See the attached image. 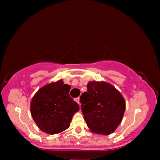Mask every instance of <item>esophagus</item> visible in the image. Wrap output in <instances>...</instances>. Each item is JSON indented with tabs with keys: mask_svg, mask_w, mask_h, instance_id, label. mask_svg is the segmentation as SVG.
Listing matches in <instances>:
<instances>
[{
	"mask_svg": "<svg viewBox=\"0 0 160 160\" xmlns=\"http://www.w3.org/2000/svg\"><path fill=\"white\" fill-rule=\"evenodd\" d=\"M75 102H76L78 104H80V98H79V97H78V98H75Z\"/></svg>",
	"mask_w": 160,
	"mask_h": 160,
	"instance_id": "esophagus-1",
	"label": "esophagus"
}]
</instances>
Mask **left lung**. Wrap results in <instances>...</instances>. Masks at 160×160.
Segmentation results:
<instances>
[{
    "label": "left lung",
    "instance_id": "obj_1",
    "mask_svg": "<svg viewBox=\"0 0 160 160\" xmlns=\"http://www.w3.org/2000/svg\"><path fill=\"white\" fill-rule=\"evenodd\" d=\"M80 97L84 119L96 134L109 135L120 125L126 109L122 94L104 81H90Z\"/></svg>",
    "mask_w": 160,
    "mask_h": 160
}]
</instances>
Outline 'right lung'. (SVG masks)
Returning a JSON list of instances; mask_svg holds the SVG:
<instances>
[{
	"mask_svg": "<svg viewBox=\"0 0 160 160\" xmlns=\"http://www.w3.org/2000/svg\"><path fill=\"white\" fill-rule=\"evenodd\" d=\"M70 88L59 80L42 87L32 97L31 115L43 132L58 134L69 128L72 116L80 109L69 95Z\"/></svg>",
	"mask_w": 160,
	"mask_h": 160,
	"instance_id": "add662e5",
	"label": "right lung"
}]
</instances>
